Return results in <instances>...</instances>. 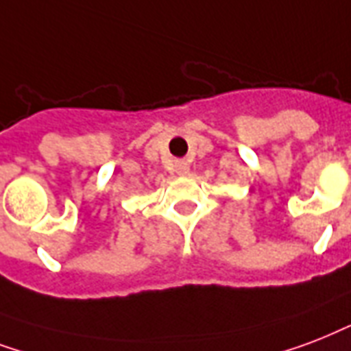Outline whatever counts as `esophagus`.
Listing matches in <instances>:
<instances>
[{
	"label": "esophagus",
	"instance_id": "34e87169",
	"mask_svg": "<svg viewBox=\"0 0 351 351\" xmlns=\"http://www.w3.org/2000/svg\"><path fill=\"white\" fill-rule=\"evenodd\" d=\"M176 172H178L179 176H186V173L190 172L189 162H186V161H178V162H176Z\"/></svg>",
	"mask_w": 351,
	"mask_h": 351
}]
</instances>
